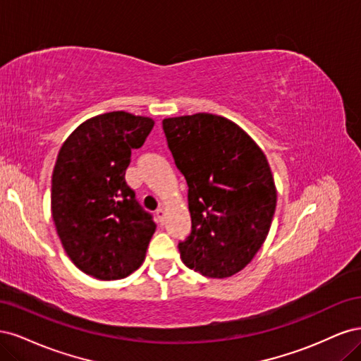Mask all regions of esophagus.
Segmentation results:
<instances>
[{
    "label": "esophagus",
    "instance_id": "obj_1",
    "mask_svg": "<svg viewBox=\"0 0 361 361\" xmlns=\"http://www.w3.org/2000/svg\"><path fill=\"white\" fill-rule=\"evenodd\" d=\"M157 218H158V221L161 223V224H164L166 223V211L162 209V207H159V209H157Z\"/></svg>",
    "mask_w": 361,
    "mask_h": 361
}]
</instances>
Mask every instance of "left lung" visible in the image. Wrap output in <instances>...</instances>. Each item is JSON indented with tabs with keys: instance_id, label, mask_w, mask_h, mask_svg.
Here are the masks:
<instances>
[{
	"instance_id": "obj_1",
	"label": "left lung",
	"mask_w": 361,
	"mask_h": 361,
	"mask_svg": "<svg viewBox=\"0 0 361 361\" xmlns=\"http://www.w3.org/2000/svg\"><path fill=\"white\" fill-rule=\"evenodd\" d=\"M162 129L188 183L191 233L179 243L183 264L211 279L231 277L255 257L276 212L267 157L221 116L164 118Z\"/></svg>"
}]
</instances>
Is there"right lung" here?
Masks as SVG:
<instances>
[{"label":"right lung","mask_w":361,"mask_h":361,"mask_svg":"<svg viewBox=\"0 0 361 361\" xmlns=\"http://www.w3.org/2000/svg\"><path fill=\"white\" fill-rule=\"evenodd\" d=\"M155 122L125 111L96 116L64 141L52 173L51 209L73 264L99 280L129 276L143 264L157 224L128 187L130 150Z\"/></svg>","instance_id":"obj_1"}]
</instances>
